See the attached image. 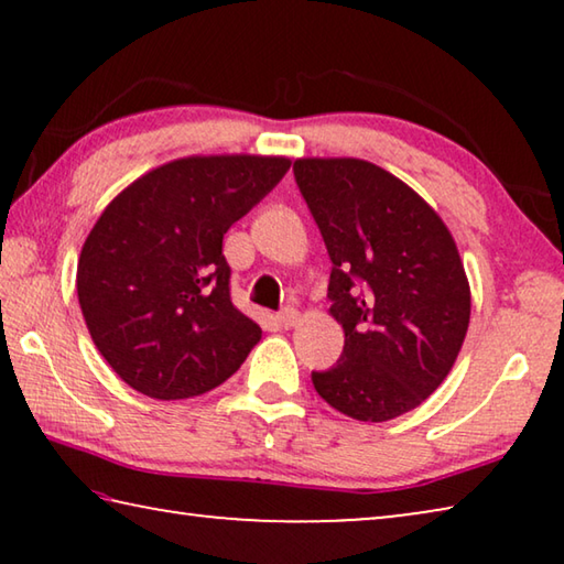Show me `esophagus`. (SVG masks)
I'll return each instance as SVG.
<instances>
[{
	"mask_svg": "<svg viewBox=\"0 0 564 564\" xmlns=\"http://www.w3.org/2000/svg\"><path fill=\"white\" fill-rule=\"evenodd\" d=\"M299 321H301V316H299V311H295V308H283V311L279 313V323H281L283 328L299 326Z\"/></svg>",
	"mask_w": 564,
	"mask_h": 564,
	"instance_id": "1",
	"label": "esophagus"
}]
</instances>
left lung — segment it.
Returning <instances> with one entry per match:
<instances>
[{
  "mask_svg": "<svg viewBox=\"0 0 564 564\" xmlns=\"http://www.w3.org/2000/svg\"><path fill=\"white\" fill-rule=\"evenodd\" d=\"M295 184L330 256V316L346 346L311 373L330 408L383 423L451 373L470 323V283L451 231L398 176L362 159H295Z\"/></svg>",
  "mask_w": 564,
  "mask_h": 564,
  "instance_id": "8db88e82",
  "label": "left lung"
}]
</instances>
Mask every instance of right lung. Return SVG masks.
I'll return each mask as SVG.
<instances>
[{
	"instance_id": "add662e5",
	"label": "right lung",
	"mask_w": 564,
	"mask_h": 564,
	"mask_svg": "<svg viewBox=\"0 0 564 564\" xmlns=\"http://www.w3.org/2000/svg\"><path fill=\"white\" fill-rule=\"evenodd\" d=\"M289 169L285 156H186L104 208L82 248L76 293L94 346L123 383L181 400L241 368L261 328L231 303L224 234Z\"/></svg>"
}]
</instances>
